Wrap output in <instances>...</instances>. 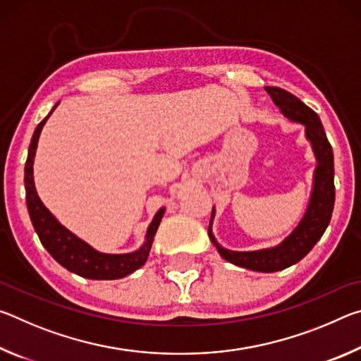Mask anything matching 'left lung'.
Returning a JSON list of instances; mask_svg holds the SVG:
<instances>
[{
	"label": "left lung",
	"mask_w": 361,
	"mask_h": 361,
	"mask_svg": "<svg viewBox=\"0 0 361 361\" xmlns=\"http://www.w3.org/2000/svg\"><path fill=\"white\" fill-rule=\"evenodd\" d=\"M266 90L286 118L305 126V135L312 143L319 164L315 169L314 191L307 212H305L301 223L298 224V228L280 245L274 248L258 250V252H231V250L219 247L212 234L213 210L209 235L216 245L219 255L232 264L250 269V271L277 272L301 261L320 240L323 232L326 231L334 207V161L333 148L328 142L325 130H323L320 118L314 109H310L298 97L280 87H266Z\"/></svg>",
	"instance_id": "1"
}]
</instances>
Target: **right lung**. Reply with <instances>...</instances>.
<instances>
[{
  "instance_id": "add662e5",
  "label": "right lung",
  "mask_w": 361,
  "mask_h": 361,
  "mask_svg": "<svg viewBox=\"0 0 361 361\" xmlns=\"http://www.w3.org/2000/svg\"><path fill=\"white\" fill-rule=\"evenodd\" d=\"M57 106V105H56ZM52 108V111L56 109ZM51 111V113H52ZM49 113L44 119H42L32 137V143L28 148V157L25 162V192H27V207L30 218H32L33 228L38 234L39 240L49 255L56 259L59 264H62L70 272H75L78 276L92 279V280H114L129 276L133 271L142 267L146 259H148L149 250L152 245V239L161 223L164 209L156 213L154 219H152L148 232H146V242L143 247L133 253L127 255H105L94 250L87 243L78 239L75 234H71L68 229H65L52 213L49 212L44 205H42L41 199L38 197L35 189L33 181V159L36 152V146H38V138L42 126L46 124Z\"/></svg>"
}]
</instances>
